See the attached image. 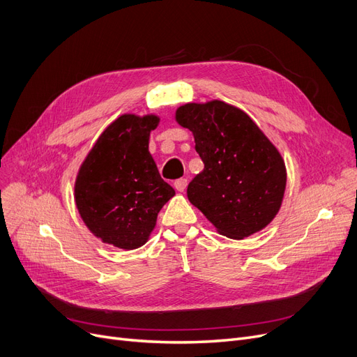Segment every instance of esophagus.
Masks as SVG:
<instances>
[{
    "instance_id": "34e87169",
    "label": "esophagus",
    "mask_w": 357,
    "mask_h": 357,
    "mask_svg": "<svg viewBox=\"0 0 357 357\" xmlns=\"http://www.w3.org/2000/svg\"><path fill=\"white\" fill-rule=\"evenodd\" d=\"M186 185H188V179H185V178L176 179V181H175V183H174L175 190H176V191H179V192H183V191H185Z\"/></svg>"
}]
</instances>
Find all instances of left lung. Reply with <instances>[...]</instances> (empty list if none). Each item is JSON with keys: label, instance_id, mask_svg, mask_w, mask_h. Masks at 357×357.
<instances>
[{"label": "left lung", "instance_id": "obj_1", "mask_svg": "<svg viewBox=\"0 0 357 357\" xmlns=\"http://www.w3.org/2000/svg\"><path fill=\"white\" fill-rule=\"evenodd\" d=\"M175 120L192 131L204 162L186 190L190 202L229 238L264 230L287 186L285 162L273 143L245 111L220 100L181 105Z\"/></svg>", "mask_w": 357, "mask_h": 357}]
</instances>
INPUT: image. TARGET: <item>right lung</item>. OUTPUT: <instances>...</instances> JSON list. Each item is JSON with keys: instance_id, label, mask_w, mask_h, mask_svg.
<instances>
[{"instance_id": "add662e5", "label": "right lung", "mask_w": 357, "mask_h": 357, "mask_svg": "<svg viewBox=\"0 0 357 357\" xmlns=\"http://www.w3.org/2000/svg\"><path fill=\"white\" fill-rule=\"evenodd\" d=\"M155 114H123L92 146L75 181V204L102 243L133 250L149 240L158 214L175 195L149 152Z\"/></svg>"}]
</instances>
